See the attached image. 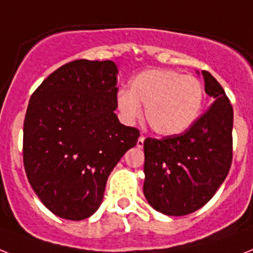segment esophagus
<instances>
[{
	"label": "esophagus",
	"instance_id": "1",
	"mask_svg": "<svg viewBox=\"0 0 253 253\" xmlns=\"http://www.w3.org/2000/svg\"><path fill=\"white\" fill-rule=\"evenodd\" d=\"M144 140H145V137H144V136H140V137H139V139H137L136 147H137V148H143V147H144Z\"/></svg>",
	"mask_w": 253,
	"mask_h": 253
}]
</instances>
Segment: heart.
<instances>
[{
  "mask_svg": "<svg viewBox=\"0 0 253 253\" xmlns=\"http://www.w3.org/2000/svg\"><path fill=\"white\" fill-rule=\"evenodd\" d=\"M204 102V85L194 75L174 70H147L128 83V91L117 93L116 104L122 120L133 123L143 116L161 136H176L194 126Z\"/></svg>",
  "mask_w": 253,
  "mask_h": 253,
  "instance_id": "heart-1",
  "label": "heart"
}]
</instances>
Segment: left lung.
I'll return each mask as SVG.
<instances>
[{
    "label": "left lung",
    "instance_id": "obj_1",
    "mask_svg": "<svg viewBox=\"0 0 253 253\" xmlns=\"http://www.w3.org/2000/svg\"><path fill=\"white\" fill-rule=\"evenodd\" d=\"M201 75L205 92L214 100L208 112L186 132L144 141L143 192L152 208L166 215H186L204 207L233 161V106L208 71Z\"/></svg>",
    "mask_w": 253,
    "mask_h": 253
}]
</instances>
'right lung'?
Returning <instances> with one entry per match:
<instances>
[{"label":"right lung","mask_w":253,"mask_h":253,"mask_svg":"<svg viewBox=\"0 0 253 253\" xmlns=\"http://www.w3.org/2000/svg\"><path fill=\"white\" fill-rule=\"evenodd\" d=\"M118 69L78 59L52 73L31 96L23 126L28 182L52 213L80 221L104 199L106 180L139 131L114 113Z\"/></svg>","instance_id":"1"}]
</instances>
